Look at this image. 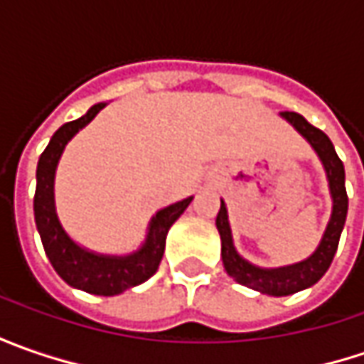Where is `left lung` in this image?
<instances>
[{
  "mask_svg": "<svg viewBox=\"0 0 364 364\" xmlns=\"http://www.w3.org/2000/svg\"><path fill=\"white\" fill-rule=\"evenodd\" d=\"M282 117L312 146L316 156L324 166L326 180H328L332 213H330L326 231L322 235L316 251L310 257L298 261V263H291V265L259 267L237 253L235 243H232L229 213H227L225 200H220V210L217 215V229L220 235V257H223V265H225L227 273L237 284H243L259 294H267V296H275V298L291 296L306 287H312L324 273L328 272L334 253L338 249L341 232H343L344 220H346V210H348V196H346V188H344V166L341 158L336 156V149L328 139V135L320 132L314 125H310L298 113L286 111V113H282Z\"/></svg>",
  "mask_w": 364,
  "mask_h": 364,
  "instance_id": "obj_1",
  "label": "left lung"
}]
</instances>
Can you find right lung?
Returning a JSON list of instances; mask_svg holds the SVG:
<instances>
[{"instance_id": "add662e5", "label": "right lung", "mask_w": 364, "mask_h": 364, "mask_svg": "<svg viewBox=\"0 0 364 364\" xmlns=\"http://www.w3.org/2000/svg\"><path fill=\"white\" fill-rule=\"evenodd\" d=\"M107 103L92 105L82 117L77 121L64 123L58 132L50 137V144L42 151L38 168H36V194H34V220L36 229L44 245L46 257L50 259L54 272L63 277L70 287L82 289L95 296H117L133 286L147 282L158 272L164 249H166V235L170 227L180 218V215L188 208L192 196L170 204L158 210L149 225L144 243L139 249L127 255H105L95 253L78 245L60 225L56 215L54 203V176L63 156L66 144L77 135L85 125H89L97 113Z\"/></svg>"}]
</instances>
